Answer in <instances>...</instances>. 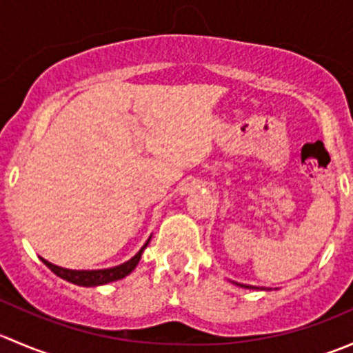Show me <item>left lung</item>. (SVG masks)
<instances>
[{
  "mask_svg": "<svg viewBox=\"0 0 353 353\" xmlns=\"http://www.w3.org/2000/svg\"><path fill=\"white\" fill-rule=\"evenodd\" d=\"M243 287H248V285H243ZM249 288H256V287H249Z\"/></svg>",
  "mask_w": 353,
  "mask_h": 353,
  "instance_id": "1",
  "label": "left lung"
}]
</instances>
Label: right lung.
<instances>
[{"label": "right lung", "instance_id": "right-lung-1", "mask_svg": "<svg viewBox=\"0 0 353 353\" xmlns=\"http://www.w3.org/2000/svg\"><path fill=\"white\" fill-rule=\"evenodd\" d=\"M148 241L145 243L143 248H141L140 251L130 259V261L108 270H68V268H61V266L52 265V263L46 261V259L42 258L41 259L44 261V265L54 273V275H58L59 279L66 280V282H71L74 283V285H81V287H97V285H104V283H109V282H116V280H121L126 275H130V273L137 268L138 261H140L141 258V252H143V249L148 245Z\"/></svg>", "mask_w": 353, "mask_h": 353}]
</instances>
